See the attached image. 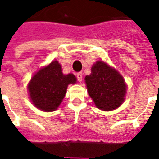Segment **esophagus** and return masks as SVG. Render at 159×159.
<instances>
[{
	"mask_svg": "<svg viewBox=\"0 0 159 159\" xmlns=\"http://www.w3.org/2000/svg\"><path fill=\"white\" fill-rule=\"evenodd\" d=\"M76 77H77V80H78L79 82H82V81H83V73H77V74H76Z\"/></svg>",
	"mask_w": 159,
	"mask_h": 159,
	"instance_id": "1",
	"label": "esophagus"
}]
</instances>
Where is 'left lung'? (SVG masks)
<instances>
[{
	"instance_id": "1",
	"label": "left lung",
	"mask_w": 159,
	"mask_h": 159,
	"mask_svg": "<svg viewBox=\"0 0 159 159\" xmlns=\"http://www.w3.org/2000/svg\"><path fill=\"white\" fill-rule=\"evenodd\" d=\"M85 82L88 93L100 110H114L123 102L127 88L123 77L103 61H97L92 66Z\"/></svg>"
}]
</instances>
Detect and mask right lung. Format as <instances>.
Here are the masks:
<instances>
[{
	"mask_svg": "<svg viewBox=\"0 0 159 159\" xmlns=\"http://www.w3.org/2000/svg\"><path fill=\"white\" fill-rule=\"evenodd\" d=\"M76 82L73 74L64 75L58 61H52L33 76L28 86L35 107L44 111L56 110L66 95L67 87Z\"/></svg>",
	"mask_w": 159,
	"mask_h": 159,
	"instance_id": "obj_1",
	"label": "right lung"
}]
</instances>
